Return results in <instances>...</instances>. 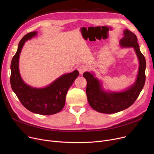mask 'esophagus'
Returning <instances> with one entry per match:
<instances>
[{"label": "esophagus", "instance_id": "34e87169", "mask_svg": "<svg viewBox=\"0 0 154 154\" xmlns=\"http://www.w3.org/2000/svg\"><path fill=\"white\" fill-rule=\"evenodd\" d=\"M88 69V67L87 66H86V65H81V66H80L78 69L80 74H82L84 72L87 71Z\"/></svg>", "mask_w": 154, "mask_h": 154}]
</instances>
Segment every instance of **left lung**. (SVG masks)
<instances>
[{
  "instance_id": "left-lung-1",
  "label": "left lung",
  "mask_w": 154,
  "mask_h": 154,
  "mask_svg": "<svg viewBox=\"0 0 154 154\" xmlns=\"http://www.w3.org/2000/svg\"><path fill=\"white\" fill-rule=\"evenodd\" d=\"M120 45L122 47H133L139 59V72L134 84L122 92H109L103 90L100 80L94 77V74L86 72L83 74L87 80L86 94L88 103L93 109L103 114H114L131 106L138 98L145 82L146 62L140 51L137 36L128 29L124 30Z\"/></svg>"
}]
</instances>
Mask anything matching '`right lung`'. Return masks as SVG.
<instances>
[{
  "label": "right lung",
  "instance_id": "add662e5",
  "mask_svg": "<svg viewBox=\"0 0 154 154\" xmlns=\"http://www.w3.org/2000/svg\"><path fill=\"white\" fill-rule=\"evenodd\" d=\"M36 35L37 32H32L20 40L17 52L11 62V84L20 102L27 110L40 115H52L59 112L63 108L67 92L79 73L75 70L63 74L44 88H34L27 85L20 75L19 56L25 42Z\"/></svg>",
  "mask_w": 154,
  "mask_h": 154
}]
</instances>
